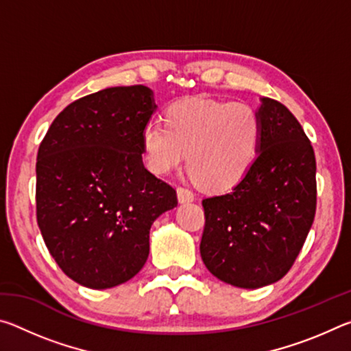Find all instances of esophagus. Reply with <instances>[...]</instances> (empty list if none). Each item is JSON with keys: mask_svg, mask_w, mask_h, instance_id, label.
<instances>
[{"mask_svg": "<svg viewBox=\"0 0 351 351\" xmlns=\"http://www.w3.org/2000/svg\"><path fill=\"white\" fill-rule=\"evenodd\" d=\"M176 193H178V199H180L181 204L192 203V201L195 199V195H193L192 190H189L186 187H178Z\"/></svg>", "mask_w": 351, "mask_h": 351, "instance_id": "34e87169", "label": "esophagus"}]
</instances>
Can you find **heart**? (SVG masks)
<instances>
[{
  "mask_svg": "<svg viewBox=\"0 0 351 351\" xmlns=\"http://www.w3.org/2000/svg\"><path fill=\"white\" fill-rule=\"evenodd\" d=\"M164 121H150L142 130L145 161L158 175L187 158L195 180L219 192L237 186L260 153L261 119L246 102L181 99L167 106Z\"/></svg>",
  "mask_w": 351,
  "mask_h": 351,
  "instance_id": "b5f03b06",
  "label": "heart"
}]
</instances>
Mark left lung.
Masks as SVG:
<instances>
[{
  "label": "left lung",
  "instance_id": "1",
  "mask_svg": "<svg viewBox=\"0 0 351 351\" xmlns=\"http://www.w3.org/2000/svg\"><path fill=\"white\" fill-rule=\"evenodd\" d=\"M261 145L247 175L224 195L203 199L199 252L224 283L255 289L291 269L316 213V158L287 106L260 99Z\"/></svg>",
  "mask_w": 351,
  "mask_h": 351
}]
</instances>
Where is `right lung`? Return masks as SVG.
Masks as SVG:
<instances>
[{
  "instance_id": "add662e5",
  "label": "right lung",
  "mask_w": 351,
  "mask_h": 351,
  "mask_svg": "<svg viewBox=\"0 0 351 351\" xmlns=\"http://www.w3.org/2000/svg\"><path fill=\"white\" fill-rule=\"evenodd\" d=\"M156 104L144 85L114 86L68 105L37 154V221L47 251L82 287L106 289L142 269L150 228L178 204L142 162Z\"/></svg>"
}]
</instances>
